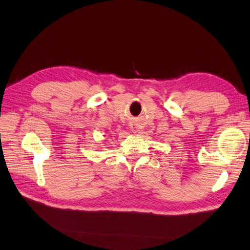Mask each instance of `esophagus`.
Returning a JSON list of instances; mask_svg holds the SVG:
<instances>
[{
	"label": "esophagus",
	"mask_w": 250,
	"mask_h": 250,
	"mask_svg": "<svg viewBox=\"0 0 250 250\" xmlns=\"http://www.w3.org/2000/svg\"><path fill=\"white\" fill-rule=\"evenodd\" d=\"M130 127H131V131L133 132V133H136V132H138L139 130V127H138V125H136V124H132L131 125H130Z\"/></svg>",
	"instance_id": "obj_1"
}]
</instances>
